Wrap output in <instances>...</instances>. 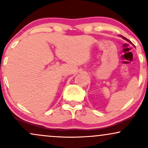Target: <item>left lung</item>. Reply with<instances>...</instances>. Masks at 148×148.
<instances>
[{
	"label": "left lung",
	"instance_id": "obj_1",
	"mask_svg": "<svg viewBox=\"0 0 148 148\" xmlns=\"http://www.w3.org/2000/svg\"><path fill=\"white\" fill-rule=\"evenodd\" d=\"M122 37H123V39H125V40H127V41H128V42H130V40H127V38H125V37H123V36H122Z\"/></svg>",
	"mask_w": 148,
	"mask_h": 148
}]
</instances>
